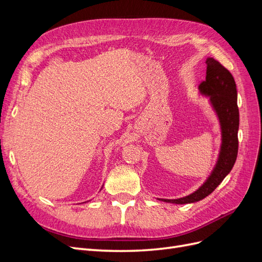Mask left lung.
<instances>
[{
  "label": "left lung",
  "mask_w": 262,
  "mask_h": 262,
  "mask_svg": "<svg viewBox=\"0 0 262 262\" xmlns=\"http://www.w3.org/2000/svg\"><path fill=\"white\" fill-rule=\"evenodd\" d=\"M207 76L199 85V91L209 97L210 104L215 112L222 134V144L217 162L204 184L191 194L179 199H158L175 204L198 202L212 193L215 188L232 170L238 152L239 112L237 106V90L233 75L227 69L213 58L207 61Z\"/></svg>",
  "instance_id": "left-lung-1"
}]
</instances>
